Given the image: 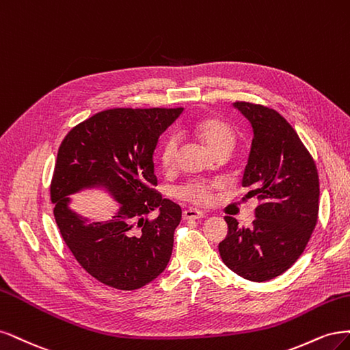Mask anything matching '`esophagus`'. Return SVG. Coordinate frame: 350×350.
Here are the masks:
<instances>
[{
    "mask_svg": "<svg viewBox=\"0 0 350 350\" xmlns=\"http://www.w3.org/2000/svg\"><path fill=\"white\" fill-rule=\"evenodd\" d=\"M205 213L202 211H198V209H186L183 211V218L185 219H199V218H204Z\"/></svg>",
    "mask_w": 350,
    "mask_h": 350,
    "instance_id": "esophagus-1",
    "label": "esophagus"
}]
</instances>
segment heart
<instances>
[{
  "mask_svg": "<svg viewBox=\"0 0 350 350\" xmlns=\"http://www.w3.org/2000/svg\"><path fill=\"white\" fill-rule=\"evenodd\" d=\"M193 131L212 154L224 150H231L235 142V132L230 123L217 116H208L193 123ZM178 152V139L176 135H168L160 148V163L164 168H172L176 164ZM213 186L205 182H189L177 189V196L193 202L198 205H206L212 200Z\"/></svg>",
  "mask_w": 350,
  "mask_h": 350,
  "instance_id": "obj_1",
  "label": "heart"
}]
</instances>
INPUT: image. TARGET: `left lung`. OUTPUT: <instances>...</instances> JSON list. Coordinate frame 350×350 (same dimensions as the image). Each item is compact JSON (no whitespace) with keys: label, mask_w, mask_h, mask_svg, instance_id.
<instances>
[{"label":"left lung","mask_w":350,"mask_h":350,"mask_svg":"<svg viewBox=\"0 0 350 350\" xmlns=\"http://www.w3.org/2000/svg\"><path fill=\"white\" fill-rule=\"evenodd\" d=\"M234 107L253 128L243 186L260 205L250 228L225 217L228 234L218 249L234 273L266 282L284 273L306 250L319 218V173L295 129L276 110L247 101H235Z\"/></svg>","instance_id":"obj_1"}]
</instances>
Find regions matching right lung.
Segmentation results:
<instances>
[{"instance_id": "1", "label": "right lung", "mask_w": 350, "mask_h": 350, "mask_svg": "<svg viewBox=\"0 0 350 350\" xmlns=\"http://www.w3.org/2000/svg\"><path fill=\"white\" fill-rule=\"evenodd\" d=\"M183 109H109L64 138L51 182L62 239L88 275L120 291L150 284L170 262L182 208L163 199L154 174L160 135ZM105 187L121 206L110 221L88 223L69 209L70 194ZM155 207L159 217L146 215Z\"/></svg>"}]
</instances>
